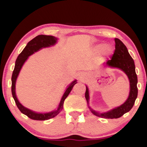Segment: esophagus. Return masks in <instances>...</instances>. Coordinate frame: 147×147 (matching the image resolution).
I'll list each match as a JSON object with an SVG mask.
<instances>
[{"label":"esophagus","instance_id":"esophagus-1","mask_svg":"<svg viewBox=\"0 0 147 147\" xmlns=\"http://www.w3.org/2000/svg\"><path fill=\"white\" fill-rule=\"evenodd\" d=\"M83 77H84V75H83V74H81V75L79 76V78L80 79H82V78H83Z\"/></svg>","mask_w":147,"mask_h":147}]
</instances>
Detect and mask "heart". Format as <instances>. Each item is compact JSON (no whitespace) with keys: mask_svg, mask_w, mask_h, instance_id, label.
Wrapping results in <instances>:
<instances>
[{"mask_svg":"<svg viewBox=\"0 0 147 147\" xmlns=\"http://www.w3.org/2000/svg\"><path fill=\"white\" fill-rule=\"evenodd\" d=\"M104 51H107V52H108V53H109V54H110L111 52H112V49H111L109 46H106V47H104Z\"/></svg>","mask_w":147,"mask_h":147,"instance_id":"obj_1","label":"heart"}]
</instances>
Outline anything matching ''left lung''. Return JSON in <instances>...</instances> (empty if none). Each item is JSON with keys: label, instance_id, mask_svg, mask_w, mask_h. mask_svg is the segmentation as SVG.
Listing matches in <instances>:
<instances>
[{"label": "left lung", "instance_id": "1", "mask_svg": "<svg viewBox=\"0 0 147 147\" xmlns=\"http://www.w3.org/2000/svg\"><path fill=\"white\" fill-rule=\"evenodd\" d=\"M115 50L114 54L113 55L111 60H109L106 62V65L111 68H116L122 70L126 74L129 79L130 82V93L127 100L122 105L116 109H113L109 112L99 113L96 111L92 110L90 109L92 114L97 117L102 118H107V119H114V118H119L122 117L124 114L132 109L134 105L135 101L138 97V77L135 70V63L133 59L128 52L127 48L125 45L122 43L119 38H115ZM85 97L86 99L87 102H88L89 92L88 89L86 86V90Z\"/></svg>", "mask_w": 147, "mask_h": 147}]
</instances>
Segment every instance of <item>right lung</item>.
Returning a JSON list of instances; mask_svg holds the SVG:
<instances>
[{
    "instance_id": "add662e5",
    "label": "right lung",
    "mask_w": 147,
    "mask_h": 147,
    "mask_svg": "<svg viewBox=\"0 0 147 147\" xmlns=\"http://www.w3.org/2000/svg\"><path fill=\"white\" fill-rule=\"evenodd\" d=\"M57 40V38L55 36L43 34L38 35V36L34 38L32 40H31L27 44L25 48L23 49V51L18 56L17 59H16V63H15L14 70L13 71L12 76H11V93H12L13 98H14L15 103H16L18 109H19L22 113L27 115L30 119H34V120H47V119H51V118L55 117V116L57 115L59 113L60 111H62V109H63L64 100L68 97V95L70 92V91L72 90L74 86L77 83L76 80L72 82V83H71V84L69 86L68 88L66 89V90L64 92L57 110L54 111L50 113H36L34 112V111H30L29 109H26L23 106H22L17 99V97L16 96V92H15V84H16V79H17V77L18 74H19V72L21 70L22 66H23V63H25V61L28 58V57L32 55L34 52L38 51V50H40L42 48H45V47H49L55 45L56 43Z\"/></svg>"
}]
</instances>
